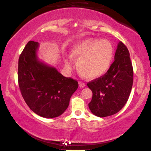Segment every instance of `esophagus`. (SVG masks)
<instances>
[{
	"label": "esophagus",
	"instance_id": "obj_1",
	"mask_svg": "<svg viewBox=\"0 0 151 151\" xmlns=\"http://www.w3.org/2000/svg\"><path fill=\"white\" fill-rule=\"evenodd\" d=\"M79 86L80 88H83L85 86V84L82 82H79Z\"/></svg>",
	"mask_w": 151,
	"mask_h": 151
}]
</instances>
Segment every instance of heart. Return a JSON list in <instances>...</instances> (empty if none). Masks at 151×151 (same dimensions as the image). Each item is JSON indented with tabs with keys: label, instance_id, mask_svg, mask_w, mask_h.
Here are the masks:
<instances>
[{
	"label": "heart",
	"instance_id": "b5f03b06",
	"mask_svg": "<svg viewBox=\"0 0 151 151\" xmlns=\"http://www.w3.org/2000/svg\"><path fill=\"white\" fill-rule=\"evenodd\" d=\"M71 57L76 60L79 73L88 79H96L108 71L113 58V48L106 40L86 38L75 45L71 51ZM65 65L71 69V58L65 59Z\"/></svg>",
	"mask_w": 151,
	"mask_h": 151
}]
</instances>
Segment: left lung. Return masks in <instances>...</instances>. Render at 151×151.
I'll use <instances>...</instances> for the list:
<instances>
[{
	"instance_id": "8db88e82",
	"label": "left lung",
	"mask_w": 151,
	"mask_h": 151,
	"mask_svg": "<svg viewBox=\"0 0 151 151\" xmlns=\"http://www.w3.org/2000/svg\"><path fill=\"white\" fill-rule=\"evenodd\" d=\"M115 60L108 71L87 83L92 91L88 107L93 114L104 117L114 115L127 103L133 82V69L127 47L122 42L117 45Z\"/></svg>"
}]
</instances>
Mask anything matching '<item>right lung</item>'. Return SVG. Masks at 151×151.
<instances>
[{"mask_svg":"<svg viewBox=\"0 0 151 151\" xmlns=\"http://www.w3.org/2000/svg\"><path fill=\"white\" fill-rule=\"evenodd\" d=\"M38 45V42L29 41L22 51L18 60V85L31 110L41 117L53 118L68 108L78 82L39 60Z\"/></svg>","mask_w":151,"mask_h":151,"instance_id":"add662e5","label":"right lung"}]
</instances>
